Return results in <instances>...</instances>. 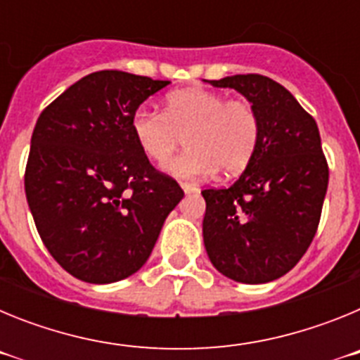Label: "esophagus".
Wrapping results in <instances>:
<instances>
[{"label": "esophagus", "instance_id": "34e87169", "mask_svg": "<svg viewBox=\"0 0 360 360\" xmlns=\"http://www.w3.org/2000/svg\"><path fill=\"white\" fill-rule=\"evenodd\" d=\"M182 189L186 191V193H195V191H198V186H195V184L182 182Z\"/></svg>", "mask_w": 360, "mask_h": 360}]
</instances>
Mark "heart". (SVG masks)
I'll use <instances>...</instances> for the list:
<instances>
[{
    "mask_svg": "<svg viewBox=\"0 0 360 360\" xmlns=\"http://www.w3.org/2000/svg\"><path fill=\"white\" fill-rule=\"evenodd\" d=\"M136 144L158 165L169 164L186 136L189 149L171 169L182 178L243 171L259 142V117L247 98H227L205 88H186L167 95L164 111L141 106L131 117Z\"/></svg>",
    "mask_w": 360,
    "mask_h": 360,
    "instance_id": "heart-1",
    "label": "heart"
}]
</instances>
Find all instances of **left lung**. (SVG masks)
<instances>
[{"instance_id":"1","label":"left lung","mask_w":360,"mask_h":360,"mask_svg":"<svg viewBox=\"0 0 360 360\" xmlns=\"http://www.w3.org/2000/svg\"><path fill=\"white\" fill-rule=\"evenodd\" d=\"M249 98L259 117L252 160L229 187L203 189V243L216 270L240 283H269L297 265L319 227L328 162L314 117L259 73L211 81Z\"/></svg>"}]
</instances>
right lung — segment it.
I'll list each match as a JSON object with an SVG mask.
<instances>
[{
  "label": "right lung",
  "instance_id": "1",
  "mask_svg": "<svg viewBox=\"0 0 360 360\" xmlns=\"http://www.w3.org/2000/svg\"><path fill=\"white\" fill-rule=\"evenodd\" d=\"M167 84L103 70L41 111L25 193L44 247L73 278L104 285L135 274L184 198L176 180L153 167L131 129L136 108Z\"/></svg>",
  "mask_w": 360,
  "mask_h": 360
}]
</instances>
